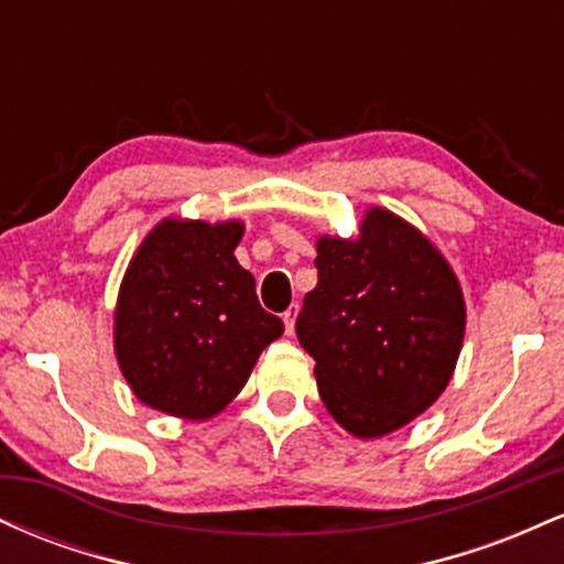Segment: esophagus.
<instances>
[{
  "instance_id": "obj_1",
  "label": "esophagus",
  "mask_w": 564,
  "mask_h": 564,
  "mask_svg": "<svg viewBox=\"0 0 564 564\" xmlns=\"http://www.w3.org/2000/svg\"><path fill=\"white\" fill-rule=\"evenodd\" d=\"M296 313H300V307L296 304H291V307L283 313V326H286V334L291 336L294 334V323H296Z\"/></svg>"
}]
</instances>
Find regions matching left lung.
Masks as SVG:
<instances>
[{
  "mask_svg": "<svg viewBox=\"0 0 564 564\" xmlns=\"http://www.w3.org/2000/svg\"><path fill=\"white\" fill-rule=\"evenodd\" d=\"M318 286L296 318L323 405L355 437H381L443 394L467 307L445 257L392 212H366L358 238H318Z\"/></svg>",
  "mask_w": 564,
  "mask_h": 564,
  "instance_id": "1",
  "label": "left lung"
}]
</instances>
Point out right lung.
Instances as JSON below:
<instances>
[{
	"label": "right lung",
	"mask_w": 564,
	"mask_h": 564,
	"mask_svg": "<svg viewBox=\"0 0 564 564\" xmlns=\"http://www.w3.org/2000/svg\"><path fill=\"white\" fill-rule=\"evenodd\" d=\"M243 223L164 219L129 262L113 313L121 373L145 405L204 422L243 390L283 321L232 251Z\"/></svg>",
	"instance_id": "obj_1"
}]
</instances>
